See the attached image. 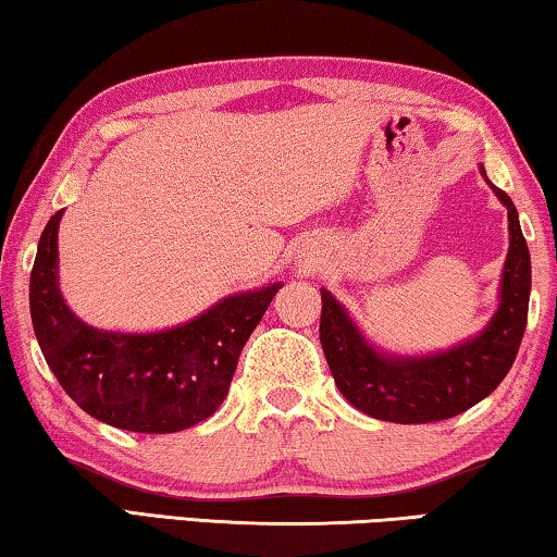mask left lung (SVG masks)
Wrapping results in <instances>:
<instances>
[{
	"label": "left lung",
	"mask_w": 557,
	"mask_h": 557,
	"mask_svg": "<svg viewBox=\"0 0 557 557\" xmlns=\"http://www.w3.org/2000/svg\"><path fill=\"white\" fill-rule=\"evenodd\" d=\"M493 190L507 208L510 251L499 309L485 332L467 344L422 359L386 357L364 342L342 304L321 288V346L338 392L359 412L397 424L440 422L478 405L510 372L528 326L530 251L510 196L495 185Z\"/></svg>",
	"instance_id": "8db88e82"
}]
</instances>
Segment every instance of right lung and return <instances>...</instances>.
<instances>
[{
    "instance_id": "add662e5",
    "label": "right lung",
    "mask_w": 557,
    "mask_h": 557,
    "mask_svg": "<svg viewBox=\"0 0 557 557\" xmlns=\"http://www.w3.org/2000/svg\"><path fill=\"white\" fill-rule=\"evenodd\" d=\"M45 225L29 276V311L39 349L79 409L120 430L168 434L211 417L228 394L240 349L281 284L223 298L188 324L158 334L87 326L58 286V228Z\"/></svg>"
}]
</instances>
